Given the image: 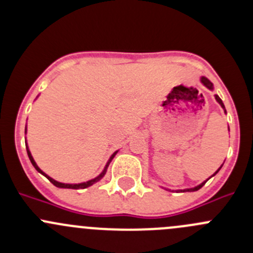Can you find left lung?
Wrapping results in <instances>:
<instances>
[{"mask_svg": "<svg viewBox=\"0 0 253 253\" xmlns=\"http://www.w3.org/2000/svg\"><path fill=\"white\" fill-rule=\"evenodd\" d=\"M201 82H202V83L203 84H205V85L207 86V88H208V89H213V84H211V81H208V79H207V78H205V77H202V79H201ZM215 100L216 101H218V103L219 104H220V106H221V108H223L224 109V110H225V106H224V104H223V101H221V99L220 98H219V96L218 95H215ZM226 112V111H225ZM221 167H223V165H221ZM220 167V168H221ZM220 168H219V169L218 170H216V172H218L219 171V170H220ZM216 172H215V174H216ZM215 174H214V175H215ZM207 181H208V180H207ZM207 181H205V182H203V183H201V185L200 186H197V187H195V188H188V190H183V192H185V191H190V192H191V191H198V190H200V188L201 187H202V186L203 185H205V183L207 182ZM178 191H180V190H178ZM181 192H182V191H181Z\"/></svg>", "mask_w": 253, "mask_h": 253, "instance_id": "1", "label": "left lung"}]
</instances>
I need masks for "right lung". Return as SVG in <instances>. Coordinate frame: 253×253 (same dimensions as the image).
I'll list each match as a JSON object with an SVG mask.
<instances>
[{
    "instance_id": "add662e5",
    "label": "right lung",
    "mask_w": 253,
    "mask_h": 253,
    "mask_svg": "<svg viewBox=\"0 0 253 253\" xmlns=\"http://www.w3.org/2000/svg\"><path fill=\"white\" fill-rule=\"evenodd\" d=\"M27 153H28V157H29V159H30V162H32V164H33V167L35 168V169L38 170V171L40 172V174H42L44 176H46L47 177V180L50 181L51 183H52V185H55L56 187H60V188H73V190H78V188H86V187H89V186H91L93 185V183H95V182H98L99 180H100L101 177H103L104 175H105V172H106V169H108V165H109V163L111 162V159L112 158L115 157V154H116V153H114V155H112V157L110 158V160H109V163H108V165H106V168L105 169H104V171L101 172L100 175L98 176V177H95V178H93V180H90V181H86V182H83V183H75V185H70V183H61V182H57V181H55L53 180V178H51L50 176H47L46 174H45V172H42V170L39 169V168H38V165H37V163L34 162V159H33V157H32V154H30V152H29V149H28V147H27Z\"/></svg>"
}]
</instances>
